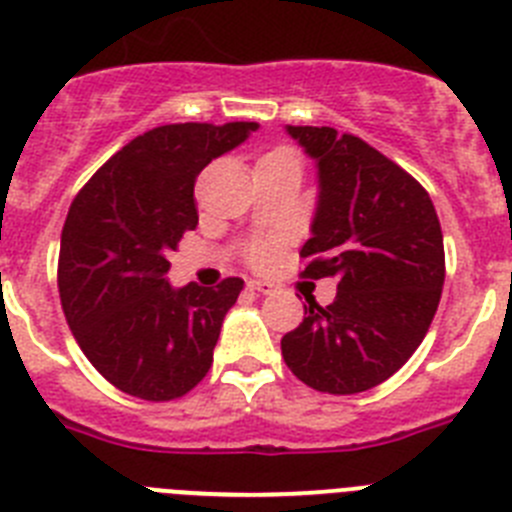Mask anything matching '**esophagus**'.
I'll return each mask as SVG.
<instances>
[{
    "instance_id": "esophagus-1",
    "label": "esophagus",
    "mask_w": 512,
    "mask_h": 512,
    "mask_svg": "<svg viewBox=\"0 0 512 512\" xmlns=\"http://www.w3.org/2000/svg\"><path fill=\"white\" fill-rule=\"evenodd\" d=\"M248 289H251V292H259V295H271V292H274V284L261 282V279H251V282H248Z\"/></svg>"
}]
</instances>
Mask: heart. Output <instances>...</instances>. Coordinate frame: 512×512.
Wrapping results in <instances>:
<instances>
[{
	"mask_svg": "<svg viewBox=\"0 0 512 512\" xmlns=\"http://www.w3.org/2000/svg\"><path fill=\"white\" fill-rule=\"evenodd\" d=\"M274 241H261L253 246V261H259V264H264V261L271 259V253H274Z\"/></svg>",
	"mask_w": 512,
	"mask_h": 512,
	"instance_id": "heart-1",
	"label": "heart"
}]
</instances>
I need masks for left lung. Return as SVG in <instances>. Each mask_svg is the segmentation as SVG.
Segmentation results:
<instances>
[{
    "label": "left lung",
    "mask_w": 512,
    "mask_h": 512,
    "mask_svg": "<svg viewBox=\"0 0 512 512\" xmlns=\"http://www.w3.org/2000/svg\"><path fill=\"white\" fill-rule=\"evenodd\" d=\"M284 130L318 171L302 274L333 277L338 292L328 307L307 300L282 356L312 390L356 395L390 379L428 333L446 277L441 223L413 176L356 135Z\"/></svg>",
    "instance_id": "obj_1"
}]
</instances>
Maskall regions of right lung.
I'll list each match as a JSON object with an SVG mask.
<instances>
[{"instance_id":"right-lung-1","label":"right lung","mask_w":512,"mask_h":512,"mask_svg":"<svg viewBox=\"0 0 512 512\" xmlns=\"http://www.w3.org/2000/svg\"><path fill=\"white\" fill-rule=\"evenodd\" d=\"M259 122H179L130 140L71 202L58 292L84 356L117 390L166 402L212 364L220 328L243 289L169 284V251L197 228L194 179Z\"/></svg>"}]
</instances>
